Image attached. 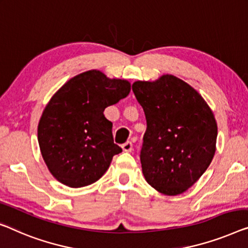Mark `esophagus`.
<instances>
[{"label":"esophagus","mask_w":248,"mask_h":248,"mask_svg":"<svg viewBox=\"0 0 248 248\" xmlns=\"http://www.w3.org/2000/svg\"><path fill=\"white\" fill-rule=\"evenodd\" d=\"M132 149H134V147H132L131 141H127L123 145V150L125 151V153H131Z\"/></svg>","instance_id":"1"}]
</instances>
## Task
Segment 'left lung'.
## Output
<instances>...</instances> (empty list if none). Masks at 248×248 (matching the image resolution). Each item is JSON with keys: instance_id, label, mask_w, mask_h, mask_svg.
Masks as SVG:
<instances>
[{"instance_id": "left-lung-1", "label": "left lung", "mask_w": 248, "mask_h": 248, "mask_svg": "<svg viewBox=\"0 0 248 248\" xmlns=\"http://www.w3.org/2000/svg\"><path fill=\"white\" fill-rule=\"evenodd\" d=\"M132 91L147 120L140 151L147 183L161 194H183L201 178L216 151L217 124L204 98L171 75L136 81Z\"/></svg>"}]
</instances>
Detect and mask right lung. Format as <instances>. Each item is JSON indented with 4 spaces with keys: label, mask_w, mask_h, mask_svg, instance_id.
<instances>
[{
    "label": "right lung",
    "mask_w": 248,
    "mask_h": 248,
    "mask_svg": "<svg viewBox=\"0 0 248 248\" xmlns=\"http://www.w3.org/2000/svg\"><path fill=\"white\" fill-rule=\"evenodd\" d=\"M130 92V82L109 79L99 70L80 73L64 83L43 110L38 140L53 177L72 188L100 179L114 155L112 123L103 114Z\"/></svg>",
    "instance_id": "add662e5"
}]
</instances>
